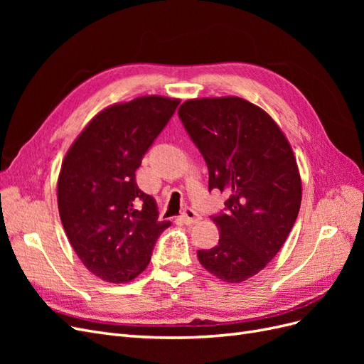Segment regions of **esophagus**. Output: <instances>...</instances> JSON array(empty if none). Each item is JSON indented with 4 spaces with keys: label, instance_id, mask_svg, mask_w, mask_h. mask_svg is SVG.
<instances>
[{
    "label": "esophagus",
    "instance_id": "34e87169",
    "mask_svg": "<svg viewBox=\"0 0 364 364\" xmlns=\"http://www.w3.org/2000/svg\"><path fill=\"white\" fill-rule=\"evenodd\" d=\"M181 217L183 220V223H186V225H194L200 220V215L197 214L194 209H191V208H186Z\"/></svg>",
    "mask_w": 364,
    "mask_h": 364
}]
</instances>
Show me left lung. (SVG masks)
Returning <instances> with one entry per match:
<instances>
[{
  "mask_svg": "<svg viewBox=\"0 0 364 364\" xmlns=\"http://www.w3.org/2000/svg\"><path fill=\"white\" fill-rule=\"evenodd\" d=\"M178 114L208 165L209 193L229 196L211 217L218 245L197 257L218 279L246 281L274 258L299 214L302 185L293 150L272 117L243 98L188 100Z\"/></svg>",
  "mask_w": 364,
  "mask_h": 364,
  "instance_id": "obj_1",
  "label": "left lung"
}]
</instances>
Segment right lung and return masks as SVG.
Segmentation results:
<instances>
[{"label": "right lung", "instance_id": "obj_1", "mask_svg": "<svg viewBox=\"0 0 364 364\" xmlns=\"http://www.w3.org/2000/svg\"><path fill=\"white\" fill-rule=\"evenodd\" d=\"M179 106L165 97H139L98 114L62 162L58 205L65 232L85 267L103 281L136 278L150 262L159 235L153 197L136 185L153 142Z\"/></svg>", "mask_w": 364, "mask_h": 364}]
</instances>
